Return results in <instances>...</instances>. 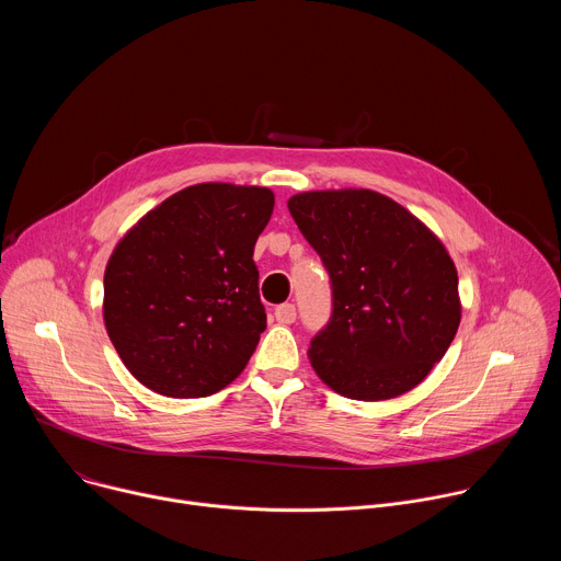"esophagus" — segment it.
Listing matches in <instances>:
<instances>
[{"mask_svg":"<svg viewBox=\"0 0 561 561\" xmlns=\"http://www.w3.org/2000/svg\"><path fill=\"white\" fill-rule=\"evenodd\" d=\"M295 317H297V310L293 304H282L275 308V319L279 324H293Z\"/></svg>","mask_w":561,"mask_h":561,"instance_id":"34e87169","label":"esophagus"}]
</instances>
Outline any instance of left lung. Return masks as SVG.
Returning a JSON list of instances; mask_svg holds the SVG:
<instances>
[{
  "mask_svg": "<svg viewBox=\"0 0 561 561\" xmlns=\"http://www.w3.org/2000/svg\"><path fill=\"white\" fill-rule=\"evenodd\" d=\"M288 210L333 282V317L308 348L319 379L362 402L413 390L461 319L457 268L442 239L370 188L297 193Z\"/></svg>",
  "mask_w": 561,
  "mask_h": 561,
  "instance_id": "8db88e82",
  "label": "left lung"
}]
</instances>
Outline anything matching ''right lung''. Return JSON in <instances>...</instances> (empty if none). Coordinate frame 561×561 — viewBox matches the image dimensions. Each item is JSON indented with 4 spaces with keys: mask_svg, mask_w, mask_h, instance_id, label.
<instances>
[{
    "mask_svg": "<svg viewBox=\"0 0 561 561\" xmlns=\"http://www.w3.org/2000/svg\"><path fill=\"white\" fill-rule=\"evenodd\" d=\"M275 195L204 182L133 224L104 271L106 333L130 375L178 399L239 377L266 329L255 242Z\"/></svg>",
    "mask_w": 561,
    "mask_h": 561,
    "instance_id": "obj_1",
    "label": "right lung"
}]
</instances>
